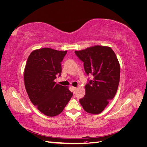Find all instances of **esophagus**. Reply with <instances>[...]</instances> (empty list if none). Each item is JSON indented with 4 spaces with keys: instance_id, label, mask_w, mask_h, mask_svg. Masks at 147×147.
Listing matches in <instances>:
<instances>
[{
    "instance_id": "esophagus-1",
    "label": "esophagus",
    "mask_w": 147,
    "mask_h": 147,
    "mask_svg": "<svg viewBox=\"0 0 147 147\" xmlns=\"http://www.w3.org/2000/svg\"><path fill=\"white\" fill-rule=\"evenodd\" d=\"M72 88L73 89V90H74V91H75L77 89V87H74V86H72Z\"/></svg>"
}]
</instances>
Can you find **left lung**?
Wrapping results in <instances>:
<instances>
[{
	"label": "left lung",
	"instance_id": "left-lung-1",
	"mask_svg": "<svg viewBox=\"0 0 147 147\" xmlns=\"http://www.w3.org/2000/svg\"><path fill=\"white\" fill-rule=\"evenodd\" d=\"M75 53L84 63L85 72L94 77L85 86V96L80 103L89 113H100L118 90L120 65L117 57L107 46L95 45Z\"/></svg>",
	"mask_w": 147,
	"mask_h": 147
}]
</instances>
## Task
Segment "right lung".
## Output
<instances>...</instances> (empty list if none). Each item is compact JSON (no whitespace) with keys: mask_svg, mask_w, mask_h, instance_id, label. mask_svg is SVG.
Listing matches in <instances>:
<instances>
[{"mask_svg":"<svg viewBox=\"0 0 147 147\" xmlns=\"http://www.w3.org/2000/svg\"><path fill=\"white\" fill-rule=\"evenodd\" d=\"M66 53L50 48L37 49L30 53L26 64L24 81L28 96L40 112L48 117L60 114L73 96L68 86L55 82L56 75H61V63Z\"/></svg>","mask_w":147,"mask_h":147,"instance_id":"right-lung-1","label":"right lung"}]
</instances>
